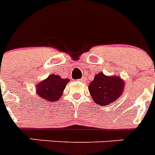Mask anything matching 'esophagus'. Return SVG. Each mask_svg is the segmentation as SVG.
Here are the masks:
<instances>
[{
  "instance_id": "34e87169",
  "label": "esophagus",
  "mask_w": 155,
  "mask_h": 155,
  "mask_svg": "<svg viewBox=\"0 0 155 155\" xmlns=\"http://www.w3.org/2000/svg\"><path fill=\"white\" fill-rule=\"evenodd\" d=\"M79 82H83V83H84V82H85V79H84V78H82V79H79Z\"/></svg>"
}]
</instances>
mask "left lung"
<instances>
[{
  "instance_id": "obj_1",
  "label": "left lung",
  "mask_w": 155,
  "mask_h": 155,
  "mask_svg": "<svg viewBox=\"0 0 155 155\" xmlns=\"http://www.w3.org/2000/svg\"><path fill=\"white\" fill-rule=\"evenodd\" d=\"M124 87V80L119 76H106L101 72L95 75L88 89L94 103L108 106L122 96Z\"/></svg>"
}]
</instances>
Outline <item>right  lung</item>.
Returning a JSON list of instances; mask_svg holds the SVG:
<instances>
[{
  "mask_svg": "<svg viewBox=\"0 0 155 155\" xmlns=\"http://www.w3.org/2000/svg\"><path fill=\"white\" fill-rule=\"evenodd\" d=\"M68 82V79H62L58 75L51 74L36 85V94L44 101H57L62 96Z\"/></svg>",
  "mask_w": 155,
  "mask_h": 155,
  "instance_id": "obj_1",
  "label": "right lung"
}]
</instances>
